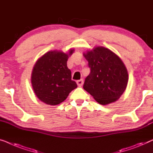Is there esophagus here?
Returning a JSON list of instances; mask_svg holds the SVG:
<instances>
[{
	"label": "esophagus",
	"mask_w": 153,
	"mask_h": 153,
	"mask_svg": "<svg viewBox=\"0 0 153 153\" xmlns=\"http://www.w3.org/2000/svg\"><path fill=\"white\" fill-rule=\"evenodd\" d=\"M76 82H77V85H78L79 87H82V85H83L84 81H83L82 79H79V80H77Z\"/></svg>",
	"instance_id": "1"
}]
</instances>
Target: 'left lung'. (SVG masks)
<instances>
[{"instance_id":"left-lung-1","label":"left lung","mask_w":153,"mask_h":153,"mask_svg":"<svg viewBox=\"0 0 153 153\" xmlns=\"http://www.w3.org/2000/svg\"><path fill=\"white\" fill-rule=\"evenodd\" d=\"M90 74L83 88L100 105L117 101L126 90L128 74L121 59L108 48L100 46L84 53Z\"/></svg>"}]
</instances>
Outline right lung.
<instances>
[{"instance_id": "1", "label": "right lung", "mask_w": 153, "mask_h": 153, "mask_svg": "<svg viewBox=\"0 0 153 153\" xmlns=\"http://www.w3.org/2000/svg\"><path fill=\"white\" fill-rule=\"evenodd\" d=\"M73 53L74 49L70 50L69 55ZM68 57V55L60 51H49L34 66L31 77L34 91L47 105L59 104L77 88L66 64Z\"/></svg>"}]
</instances>
